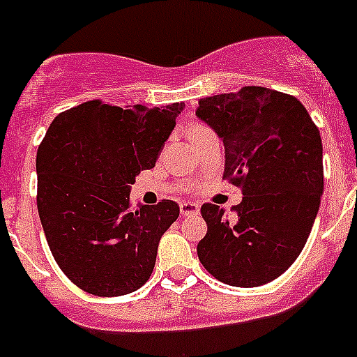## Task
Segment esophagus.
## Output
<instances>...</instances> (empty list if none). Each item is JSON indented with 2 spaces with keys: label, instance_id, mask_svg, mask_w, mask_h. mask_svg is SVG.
Returning <instances> with one entry per match:
<instances>
[{
  "label": "esophagus",
  "instance_id": "obj_1",
  "mask_svg": "<svg viewBox=\"0 0 357 357\" xmlns=\"http://www.w3.org/2000/svg\"><path fill=\"white\" fill-rule=\"evenodd\" d=\"M200 212V205L192 204V202H182L181 204V214L182 215H195Z\"/></svg>",
  "mask_w": 357,
  "mask_h": 357
}]
</instances>
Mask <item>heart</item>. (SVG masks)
<instances>
[{"label":"heart","mask_w":357,"mask_h":357,"mask_svg":"<svg viewBox=\"0 0 357 357\" xmlns=\"http://www.w3.org/2000/svg\"><path fill=\"white\" fill-rule=\"evenodd\" d=\"M200 127H204V126H195V127H192L191 130H195V129H200Z\"/></svg>","instance_id":"heart-1"}]
</instances>
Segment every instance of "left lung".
Instances as JSON below:
<instances>
[{
    "label": "left lung",
    "instance_id": "8db88e82",
    "mask_svg": "<svg viewBox=\"0 0 357 357\" xmlns=\"http://www.w3.org/2000/svg\"><path fill=\"white\" fill-rule=\"evenodd\" d=\"M196 114L223 139V178L243 191L234 218L214 204L202 205L207 235L198 258L227 285H266L296 261L319 212V127L296 97L264 86L205 97Z\"/></svg>",
    "mask_w": 357,
    "mask_h": 357
}]
</instances>
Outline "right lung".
Masks as SVG:
<instances>
[{
  "label": "right lung",
  "mask_w": 357,
  "mask_h": 357,
  "mask_svg": "<svg viewBox=\"0 0 357 357\" xmlns=\"http://www.w3.org/2000/svg\"><path fill=\"white\" fill-rule=\"evenodd\" d=\"M182 109L86 100L58 114L38 145L42 228L60 269L84 292L123 296L149 281L181 208L173 200L132 208L130 184L155 166Z\"/></svg>",
  "instance_id": "1"
}]
</instances>
